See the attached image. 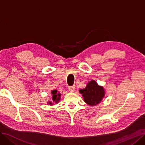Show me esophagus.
<instances>
[{"mask_svg": "<svg viewBox=\"0 0 145 145\" xmlns=\"http://www.w3.org/2000/svg\"><path fill=\"white\" fill-rule=\"evenodd\" d=\"M68 89L69 91L71 92H74V90H75V86H69L68 87Z\"/></svg>", "mask_w": 145, "mask_h": 145, "instance_id": "obj_1", "label": "esophagus"}]
</instances>
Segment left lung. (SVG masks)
I'll return each mask as SVG.
<instances>
[{"label": "left lung", "instance_id": "1", "mask_svg": "<svg viewBox=\"0 0 145 145\" xmlns=\"http://www.w3.org/2000/svg\"><path fill=\"white\" fill-rule=\"evenodd\" d=\"M83 100L90 106H95L100 103L105 96L103 87L99 86L95 81L92 80L88 83L86 88L79 90Z\"/></svg>", "mask_w": 145, "mask_h": 145}]
</instances>
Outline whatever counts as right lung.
I'll list each match as a JSON object with an SVG mask.
<instances>
[{
  "label": "right lung",
  "mask_w": 145,
  "mask_h": 145,
  "mask_svg": "<svg viewBox=\"0 0 145 145\" xmlns=\"http://www.w3.org/2000/svg\"><path fill=\"white\" fill-rule=\"evenodd\" d=\"M51 94L52 95V102H53L54 103V102L55 103H58L59 102L61 94L60 93H58L57 91V90H52L51 91ZM48 103H49V105H52L54 104V103H52L51 101H49V102H48Z\"/></svg>",
  "instance_id": "obj_1"
}]
</instances>
